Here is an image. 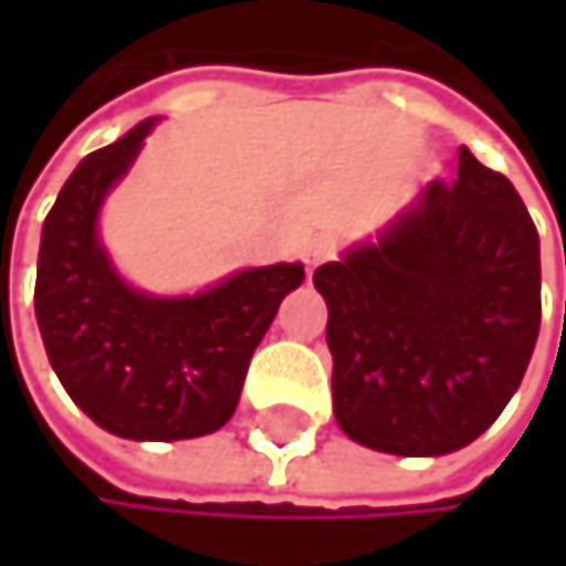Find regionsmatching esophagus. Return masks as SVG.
Returning <instances> with one entry per match:
<instances>
[{
    "label": "esophagus",
    "mask_w": 566,
    "mask_h": 566,
    "mask_svg": "<svg viewBox=\"0 0 566 566\" xmlns=\"http://www.w3.org/2000/svg\"><path fill=\"white\" fill-rule=\"evenodd\" d=\"M334 255V242L331 239H314V242H307L304 245V265H307V272H314L321 262H327Z\"/></svg>",
    "instance_id": "esophagus-1"
}]
</instances>
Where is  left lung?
Instances as JSON below:
<instances>
[{"label":"left lung","instance_id":"left-lung-1","mask_svg":"<svg viewBox=\"0 0 566 566\" xmlns=\"http://www.w3.org/2000/svg\"><path fill=\"white\" fill-rule=\"evenodd\" d=\"M334 416L377 452L446 455L509 406L541 327V242L509 176L459 150L455 182L314 272Z\"/></svg>","mask_w":566,"mask_h":566}]
</instances>
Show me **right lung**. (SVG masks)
<instances>
[{"label": "right lung", "mask_w": 566, "mask_h": 566, "mask_svg": "<svg viewBox=\"0 0 566 566\" xmlns=\"http://www.w3.org/2000/svg\"><path fill=\"white\" fill-rule=\"evenodd\" d=\"M154 124L94 150L61 186L42 226L35 317L61 387L101 429L172 442L232 419L249 360L304 269H249L192 297L120 282L97 242V212Z\"/></svg>", "instance_id": "1"}]
</instances>
